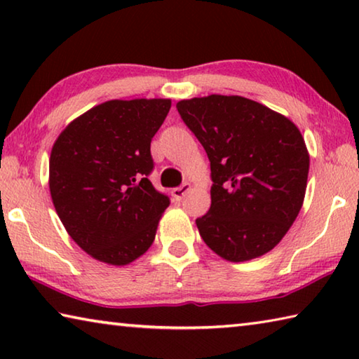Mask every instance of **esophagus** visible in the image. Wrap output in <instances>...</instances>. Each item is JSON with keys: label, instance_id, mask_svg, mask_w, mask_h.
Instances as JSON below:
<instances>
[{"label": "esophagus", "instance_id": "1", "mask_svg": "<svg viewBox=\"0 0 359 359\" xmlns=\"http://www.w3.org/2000/svg\"><path fill=\"white\" fill-rule=\"evenodd\" d=\"M191 190V184H188V182H185L184 185L182 187H177V188H174L172 190V196H174V199L175 201H180L182 198L185 196V194Z\"/></svg>", "mask_w": 359, "mask_h": 359}]
</instances>
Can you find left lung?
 Returning a JSON list of instances; mask_svg holds the SVG:
<instances>
[{"label": "left lung", "instance_id": "obj_1", "mask_svg": "<svg viewBox=\"0 0 359 359\" xmlns=\"http://www.w3.org/2000/svg\"><path fill=\"white\" fill-rule=\"evenodd\" d=\"M177 111L210 161V209L196 218L203 241L231 263L263 257L306 196L311 156L299 128L238 95L182 100Z\"/></svg>", "mask_w": 359, "mask_h": 359}]
</instances>
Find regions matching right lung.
Returning <instances> with one entry per match:
<instances>
[{
	"instance_id": "add662e5",
	"label": "right lung",
	"mask_w": 359,
	"mask_h": 359,
	"mask_svg": "<svg viewBox=\"0 0 359 359\" xmlns=\"http://www.w3.org/2000/svg\"><path fill=\"white\" fill-rule=\"evenodd\" d=\"M171 100H111L60 133L48 161L53 208L71 239L111 266L136 261L154 244L169 205L147 175L150 142Z\"/></svg>"
}]
</instances>
